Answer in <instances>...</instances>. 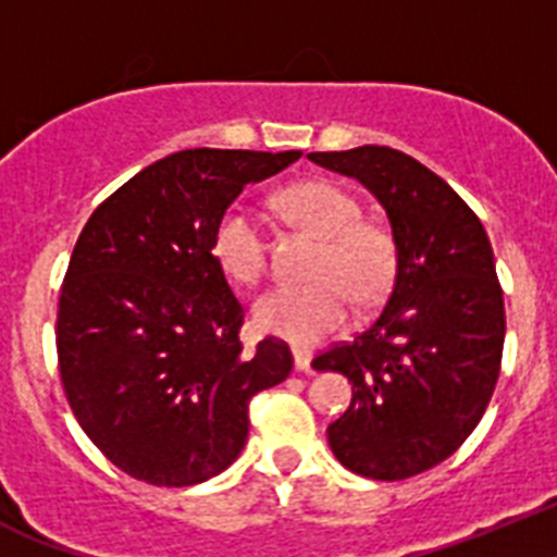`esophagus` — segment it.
<instances>
[{"instance_id": "esophagus-1", "label": "esophagus", "mask_w": 557, "mask_h": 557, "mask_svg": "<svg viewBox=\"0 0 557 557\" xmlns=\"http://www.w3.org/2000/svg\"><path fill=\"white\" fill-rule=\"evenodd\" d=\"M311 352L308 350H294V370L297 372H311Z\"/></svg>"}]
</instances>
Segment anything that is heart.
<instances>
[{
  "label": "heart",
  "instance_id": "heart-1",
  "mask_svg": "<svg viewBox=\"0 0 557 557\" xmlns=\"http://www.w3.org/2000/svg\"><path fill=\"white\" fill-rule=\"evenodd\" d=\"M283 207L302 230L319 238L311 260V283L280 285L258 299L255 325L269 336L308 347L336 331L350 313L352 293L370 302L395 272L389 232L361 221L359 201L331 182H299L280 193ZM212 255L235 283L258 285L265 274V235L258 212L246 205L226 207L212 232Z\"/></svg>",
  "mask_w": 557,
  "mask_h": 557
}]
</instances>
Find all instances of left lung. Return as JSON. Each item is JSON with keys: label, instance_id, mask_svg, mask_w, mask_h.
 <instances>
[{"label": "left lung", "instance_id": "1", "mask_svg": "<svg viewBox=\"0 0 557 557\" xmlns=\"http://www.w3.org/2000/svg\"><path fill=\"white\" fill-rule=\"evenodd\" d=\"M308 159L359 178L384 207L395 244L384 311L350 345L313 359L352 384L327 443L367 480H409L466 443L499 379L505 299L491 240L471 207L409 153L361 145Z\"/></svg>", "mask_w": 557, "mask_h": 557}]
</instances>
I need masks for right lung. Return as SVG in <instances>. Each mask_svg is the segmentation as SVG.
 <instances>
[{"label":"right lung","mask_w":557,"mask_h":557,"mask_svg":"<svg viewBox=\"0 0 557 557\" xmlns=\"http://www.w3.org/2000/svg\"><path fill=\"white\" fill-rule=\"evenodd\" d=\"M299 157L171 153L86 221L58 299V370L86 437L134 480L185 487L219 476L244 451L251 395L288 379V345H240L244 308L212 232L246 185Z\"/></svg>","instance_id":"obj_1"}]
</instances>
